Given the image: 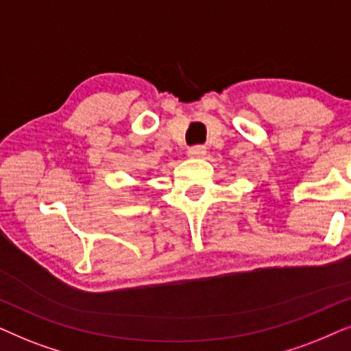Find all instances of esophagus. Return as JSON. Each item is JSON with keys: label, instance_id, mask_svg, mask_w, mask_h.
Listing matches in <instances>:
<instances>
[{"label": "esophagus", "instance_id": "obj_1", "mask_svg": "<svg viewBox=\"0 0 351 351\" xmlns=\"http://www.w3.org/2000/svg\"><path fill=\"white\" fill-rule=\"evenodd\" d=\"M205 152H207V151H205L204 146H194L188 151V156L191 158H200V157L205 156Z\"/></svg>", "mask_w": 351, "mask_h": 351}]
</instances>
